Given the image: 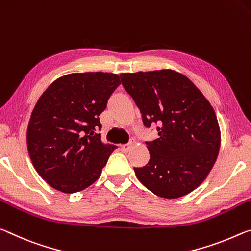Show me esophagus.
<instances>
[{
    "label": "esophagus",
    "mask_w": 251,
    "mask_h": 251,
    "mask_svg": "<svg viewBox=\"0 0 251 251\" xmlns=\"http://www.w3.org/2000/svg\"><path fill=\"white\" fill-rule=\"evenodd\" d=\"M131 148H132V142L126 143V145H122L121 146V150L123 151V152H129V151L131 150Z\"/></svg>",
    "instance_id": "1"
}]
</instances>
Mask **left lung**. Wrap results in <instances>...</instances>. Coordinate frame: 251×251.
Masks as SVG:
<instances>
[{
  "instance_id": "obj_1",
  "label": "left lung",
  "mask_w": 251,
  "mask_h": 251,
  "mask_svg": "<svg viewBox=\"0 0 251 251\" xmlns=\"http://www.w3.org/2000/svg\"><path fill=\"white\" fill-rule=\"evenodd\" d=\"M122 85L158 139L146 142L150 160L133 168L143 186L167 199L186 196L212 169L220 148L215 110L186 75L172 70L122 73Z\"/></svg>"
}]
</instances>
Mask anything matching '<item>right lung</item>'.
Masks as SVG:
<instances>
[{
    "mask_svg": "<svg viewBox=\"0 0 251 251\" xmlns=\"http://www.w3.org/2000/svg\"><path fill=\"white\" fill-rule=\"evenodd\" d=\"M120 84L113 73H72L55 80L40 97L26 142L33 166L51 187L75 194L99 179L117 148L102 142L99 116Z\"/></svg>",
    "mask_w": 251,
    "mask_h": 251,
    "instance_id": "add662e5",
    "label": "right lung"
}]
</instances>
